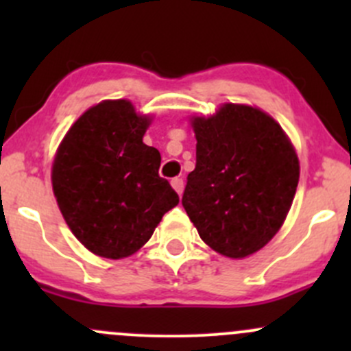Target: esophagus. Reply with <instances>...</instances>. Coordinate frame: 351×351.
<instances>
[{
    "instance_id": "1",
    "label": "esophagus",
    "mask_w": 351,
    "mask_h": 351,
    "mask_svg": "<svg viewBox=\"0 0 351 351\" xmlns=\"http://www.w3.org/2000/svg\"><path fill=\"white\" fill-rule=\"evenodd\" d=\"M171 186L175 189V192L178 193V195H182V193H183V180L182 178H173L171 180Z\"/></svg>"
}]
</instances>
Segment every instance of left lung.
<instances>
[{"mask_svg": "<svg viewBox=\"0 0 351 351\" xmlns=\"http://www.w3.org/2000/svg\"><path fill=\"white\" fill-rule=\"evenodd\" d=\"M197 165L182 204L205 244L228 258L265 246L284 224L299 183V159L268 113L224 104L193 117Z\"/></svg>", "mask_w": 351, "mask_h": 351, "instance_id": "obj_1", "label": "left lung"}]
</instances>
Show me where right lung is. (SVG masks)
Wrapping results in <instances>:
<instances>
[{"label":"right lung","mask_w":351,"mask_h":351,"mask_svg":"<svg viewBox=\"0 0 351 351\" xmlns=\"http://www.w3.org/2000/svg\"><path fill=\"white\" fill-rule=\"evenodd\" d=\"M149 123L129 100H105L73 123L56 153L52 189L62 217L98 256L136 253L180 202L159 176V151L143 143Z\"/></svg>","instance_id":"1"}]
</instances>
